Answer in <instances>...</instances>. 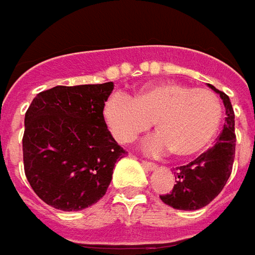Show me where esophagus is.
<instances>
[{
	"label": "esophagus",
	"instance_id": "obj_1",
	"mask_svg": "<svg viewBox=\"0 0 255 255\" xmlns=\"http://www.w3.org/2000/svg\"><path fill=\"white\" fill-rule=\"evenodd\" d=\"M141 164H142L147 170H155V168H157V164H155V162H151V161L141 160Z\"/></svg>",
	"mask_w": 255,
	"mask_h": 255
}]
</instances>
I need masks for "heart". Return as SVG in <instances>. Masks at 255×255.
<instances>
[{"label": "heart", "instance_id": "b5f03b06", "mask_svg": "<svg viewBox=\"0 0 255 255\" xmlns=\"http://www.w3.org/2000/svg\"><path fill=\"white\" fill-rule=\"evenodd\" d=\"M103 118L120 144L135 141L155 121L160 134L145 148L154 152L171 149L180 158H190L214 141L223 121V104L211 90L165 81L149 84L132 98L110 95L103 106Z\"/></svg>", "mask_w": 255, "mask_h": 255}]
</instances>
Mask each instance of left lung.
Here are the masks:
<instances>
[{
  "label": "left lung",
  "mask_w": 255,
  "mask_h": 255,
  "mask_svg": "<svg viewBox=\"0 0 255 255\" xmlns=\"http://www.w3.org/2000/svg\"><path fill=\"white\" fill-rule=\"evenodd\" d=\"M210 87L220 94L224 103L226 123L216 145L187 165L178 167L175 172L177 184H174L172 191L160 195L165 204L177 210H200L210 204L221 193L233 171L236 157L234 110L226 93L217 90L211 84Z\"/></svg>",
  "instance_id": "left-lung-1"
}]
</instances>
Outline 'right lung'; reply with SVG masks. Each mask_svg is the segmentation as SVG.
Returning <instances> with one entry per match:
<instances>
[{"instance_id":"add662e5","label":"right lung","mask_w":255,"mask_h":255,"mask_svg":"<svg viewBox=\"0 0 255 255\" xmlns=\"http://www.w3.org/2000/svg\"><path fill=\"white\" fill-rule=\"evenodd\" d=\"M114 84L57 85L37 94L25 113L24 171L34 193L51 207L78 211L107 193L126 149L103 118Z\"/></svg>"}]
</instances>
